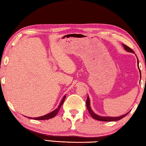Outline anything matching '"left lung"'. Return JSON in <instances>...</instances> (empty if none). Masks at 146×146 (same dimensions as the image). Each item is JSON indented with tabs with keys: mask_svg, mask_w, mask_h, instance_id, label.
<instances>
[{
	"mask_svg": "<svg viewBox=\"0 0 146 146\" xmlns=\"http://www.w3.org/2000/svg\"><path fill=\"white\" fill-rule=\"evenodd\" d=\"M123 46L124 47V49L126 50L128 52H131V53H135L134 51L132 49H131L129 47L127 46L126 45H125V44H122ZM137 56V55H135ZM137 64L138 66V58H137ZM138 68H139V66H138ZM139 71H140V76H141V71H140V70L139 68ZM86 107L88 108V110L89 113H90V115L92 118H93L94 119H96L97 120H100V121H104V122H112V121H117V120H119L120 119H122L123 117H125V116H126L129 112L127 113L126 114L122 115V116H120V117H102V116H99L96 114V113H94L93 111V110H91V106H90V98L88 97L87 98V100H86Z\"/></svg>",
	"mask_w": 146,
	"mask_h": 146,
	"instance_id": "1",
	"label": "left lung"
}]
</instances>
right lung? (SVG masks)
Returning <instances> with one entry per match:
<instances>
[{
	"mask_svg": "<svg viewBox=\"0 0 146 146\" xmlns=\"http://www.w3.org/2000/svg\"><path fill=\"white\" fill-rule=\"evenodd\" d=\"M66 97V95H64V97L62 99L61 102L60 103V104L58 106V108L55 110L54 111H53L52 112L48 113V114H47L46 115H44V116H41V117H35V118H31V117H27L28 118H30V119H34V120H48V119H50V118H52L53 117H55V116L57 114L58 112L59 111V110H60V109L61 108V106H62L63 103L64 102V100H65V98Z\"/></svg>",
	"mask_w": 146,
	"mask_h": 146,
	"instance_id": "right-lung-1",
	"label": "right lung"
}]
</instances>
